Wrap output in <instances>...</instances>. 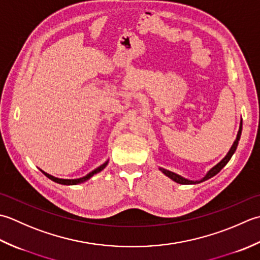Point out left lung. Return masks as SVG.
Returning a JSON list of instances; mask_svg holds the SVG:
<instances>
[{
  "instance_id": "8db88e82",
  "label": "left lung",
  "mask_w": 260,
  "mask_h": 260,
  "mask_svg": "<svg viewBox=\"0 0 260 260\" xmlns=\"http://www.w3.org/2000/svg\"><path fill=\"white\" fill-rule=\"evenodd\" d=\"M241 131H242V120L240 121L239 131H238L237 138H236V140L234 141V144H232V146H231V148H230V150L228 151V153H226V155L224 156V158H222V160H220L218 164H216L215 166L212 167V168L210 169V171L204 175V177H202L201 179H197V181H192V179L185 178V177L181 176V175H178V174H176V173L168 171V169H165V168H162V167H159V171H160L164 175H166L167 177L171 178L172 181L176 182V183H178V184L189 185V184H199V183H202V182L206 181V179H209V178H211V177L215 176V175L218 174V173L221 171V169L223 168V167L226 165L228 161H229V160L231 159L232 155H234L235 151H236V149H237L238 144H239V140H240V137H241Z\"/></svg>"
}]
</instances>
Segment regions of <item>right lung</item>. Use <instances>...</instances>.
Wrapping results in <instances>:
<instances>
[{
	"mask_svg": "<svg viewBox=\"0 0 260 260\" xmlns=\"http://www.w3.org/2000/svg\"><path fill=\"white\" fill-rule=\"evenodd\" d=\"M108 164H109V159H108L107 161H105V162H103L102 165L99 166L98 168H95L94 171H92L91 173H88L87 175H85V176H83V177H79V178H74V179L58 178V177L52 176V175H50V174H48V173L44 172V171H42V169H40V171H41V173H42V174L45 175V176H47V177H48L49 179H51V181H54L55 183L61 184V185H77V184H81V183H84V182L88 181V179L91 178L92 176H94L95 174H98V173H100V172H102L103 169L108 166Z\"/></svg>",
	"mask_w": 260,
	"mask_h": 260,
	"instance_id": "1",
	"label": "right lung"
}]
</instances>
